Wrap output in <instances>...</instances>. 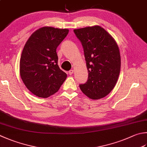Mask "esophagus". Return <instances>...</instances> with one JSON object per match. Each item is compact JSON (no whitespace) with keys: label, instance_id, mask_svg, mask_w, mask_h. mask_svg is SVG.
<instances>
[{"label":"esophagus","instance_id":"1","mask_svg":"<svg viewBox=\"0 0 147 147\" xmlns=\"http://www.w3.org/2000/svg\"><path fill=\"white\" fill-rule=\"evenodd\" d=\"M74 70H70L68 71V74H69V75H72L73 74V73H74Z\"/></svg>","mask_w":147,"mask_h":147}]
</instances>
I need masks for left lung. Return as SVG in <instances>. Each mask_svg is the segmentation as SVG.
<instances>
[{"mask_svg":"<svg viewBox=\"0 0 147 147\" xmlns=\"http://www.w3.org/2000/svg\"><path fill=\"white\" fill-rule=\"evenodd\" d=\"M84 49L88 79L80 84L88 97H105L115 88L120 72L121 57L117 43L109 32L99 26L74 29Z\"/></svg>","mask_w":147,"mask_h":147,"instance_id":"obj_1","label":"left lung"}]
</instances>
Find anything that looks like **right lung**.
Wrapping results in <instances>:
<instances>
[{
    "label": "right lung",
    "mask_w": 147,
    "mask_h": 147,
    "mask_svg": "<svg viewBox=\"0 0 147 147\" xmlns=\"http://www.w3.org/2000/svg\"><path fill=\"white\" fill-rule=\"evenodd\" d=\"M69 30L43 27L36 30L24 45L20 60V74L30 92L47 98L59 90L67 75L57 65L56 49Z\"/></svg>",
    "instance_id": "obj_1"
}]
</instances>
